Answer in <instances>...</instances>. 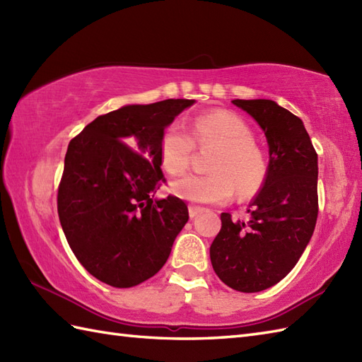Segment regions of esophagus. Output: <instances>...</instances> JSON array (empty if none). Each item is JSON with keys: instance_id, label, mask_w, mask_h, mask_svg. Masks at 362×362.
<instances>
[{"instance_id": "esophagus-1", "label": "esophagus", "mask_w": 362, "mask_h": 362, "mask_svg": "<svg viewBox=\"0 0 362 362\" xmlns=\"http://www.w3.org/2000/svg\"><path fill=\"white\" fill-rule=\"evenodd\" d=\"M204 211V209L202 206H197V205H189L188 206V213H189V218L193 219V218H196L199 213H202Z\"/></svg>"}]
</instances>
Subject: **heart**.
Segmentation results:
<instances>
[{"instance_id": "heart-1", "label": "heart", "mask_w": 362, "mask_h": 362, "mask_svg": "<svg viewBox=\"0 0 362 362\" xmlns=\"http://www.w3.org/2000/svg\"><path fill=\"white\" fill-rule=\"evenodd\" d=\"M197 148H216L210 174H187L171 183L173 194L194 204H222L233 197L250 199L259 193L267 175L264 153L253 134L233 112L214 110L199 115L189 124V135L171 124L160 136L158 158L163 171L179 175L191 163Z\"/></svg>"}]
</instances>
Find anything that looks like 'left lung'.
Instances as JSON below:
<instances>
[{"label":"left lung","mask_w":362,"mask_h":362,"mask_svg":"<svg viewBox=\"0 0 362 362\" xmlns=\"http://www.w3.org/2000/svg\"><path fill=\"white\" fill-rule=\"evenodd\" d=\"M267 138L269 166L247 222L222 213L210 247L214 272L240 292L274 286L297 264L316 227L317 153L302 119L271 99H235Z\"/></svg>","instance_id":"obj_1"}]
</instances>
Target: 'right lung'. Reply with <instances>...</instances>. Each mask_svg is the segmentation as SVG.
I'll use <instances>...</instances> for the list:
<instances>
[{
  "label": "right lung",
  "mask_w": 362,
  "mask_h": 362,
  "mask_svg": "<svg viewBox=\"0 0 362 362\" xmlns=\"http://www.w3.org/2000/svg\"><path fill=\"white\" fill-rule=\"evenodd\" d=\"M194 99L124 105L91 121L68 144L57 191L66 241L87 271L113 288L156 275L188 221L182 199H152L165 182V127Z\"/></svg>",
  "instance_id": "1"
}]
</instances>
